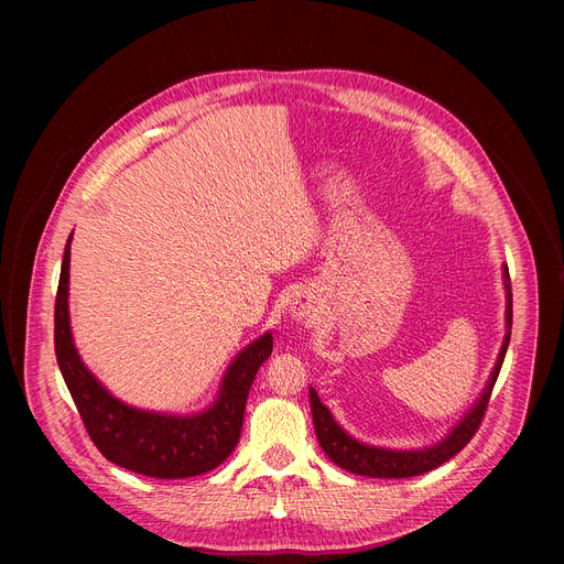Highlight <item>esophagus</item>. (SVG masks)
<instances>
[{"label": "esophagus", "instance_id": "esophagus-1", "mask_svg": "<svg viewBox=\"0 0 564 564\" xmlns=\"http://www.w3.org/2000/svg\"><path fill=\"white\" fill-rule=\"evenodd\" d=\"M318 310H321L318 307V299L314 294H310V292H299L292 299V303H290V312H292V316L296 321H310V318L316 316Z\"/></svg>", "mask_w": 564, "mask_h": 564}]
</instances>
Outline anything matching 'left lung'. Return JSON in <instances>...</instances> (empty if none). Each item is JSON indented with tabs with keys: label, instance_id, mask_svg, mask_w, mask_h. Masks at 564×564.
I'll return each mask as SVG.
<instances>
[{
	"label": "left lung",
	"instance_id": "left-lung-1",
	"mask_svg": "<svg viewBox=\"0 0 564 564\" xmlns=\"http://www.w3.org/2000/svg\"><path fill=\"white\" fill-rule=\"evenodd\" d=\"M505 288H507V335L502 341V350L498 357V364L489 377V383L477 399V404L464 415V420L451 431L446 440L431 448L422 451H392V448H377L361 444L352 440L330 415V411L321 404V399L314 388H310V409H312V422H314V433L321 444V448L326 451V455L341 468L366 475V477H390V479H401V477H415L424 475L451 457H455L477 433L481 420H485L489 399L494 392V386L498 381L509 339H511V324H513V301H511V281H509V268H505Z\"/></svg>",
	"mask_w": 564,
	"mask_h": 564
}]
</instances>
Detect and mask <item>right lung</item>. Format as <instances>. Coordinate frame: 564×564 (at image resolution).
Segmentation results:
<instances>
[{"mask_svg":"<svg viewBox=\"0 0 564 564\" xmlns=\"http://www.w3.org/2000/svg\"><path fill=\"white\" fill-rule=\"evenodd\" d=\"M66 240L55 296V357L77 413L98 451L113 464L158 479H181L223 464L240 440L250 388L261 364L272 355L265 333L231 361L218 399L200 415L181 417L138 411L122 404L79 359L68 324V257Z\"/></svg>","mask_w":564,"mask_h":564,"instance_id":"1","label":"right lung"}]
</instances>
